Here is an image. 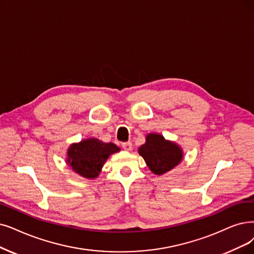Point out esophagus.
Listing matches in <instances>:
<instances>
[{
  "label": "esophagus",
  "instance_id": "1",
  "mask_svg": "<svg viewBox=\"0 0 254 254\" xmlns=\"http://www.w3.org/2000/svg\"><path fill=\"white\" fill-rule=\"evenodd\" d=\"M122 147H123V149L126 150V151L132 150V144H131L130 141H128V143H124L123 145H122Z\"/></svg>",
  "mask_w": 254,
  "mask_h": 254
}]
</instances>
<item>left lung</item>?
<instances>
[{
	"instance_id": "obj_1",
	"label": "left lung",
	"mask_w": 254,
	"mask_h": 254,
	"mask_svg": "<svg viewBox=\"0 0 254 254\" xmlns=\"http://www.w3.org/2000/svg\"><path fill=\"white\" fill-rule=\"evenodd\" d=\"M138 154L152 173L158 176L173 170L184 159L182 148L159 133H148L145 144L138 148Z\"/></svg>"
}]
</instances>
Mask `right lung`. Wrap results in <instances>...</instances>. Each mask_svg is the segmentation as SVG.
Masks as SVG:
<instances>
[{
  "instance_id": "right-lung-1",
  "label": "right lung",
  "mask_w": 254,
  "mask_h": 254,
  "mask_svg": "<svg viewBox=\"0 0 254 254\" xmlns=\"http://www.w3.org/2000/svg\"><path fill=\"white\" fill-rule=\"evenodd\" d=\"M114 143H104L96 137L70 144L66 151V164L75 173L87 179H95L111 154L119 152Z\"/></svg>"
}]
</instances>
